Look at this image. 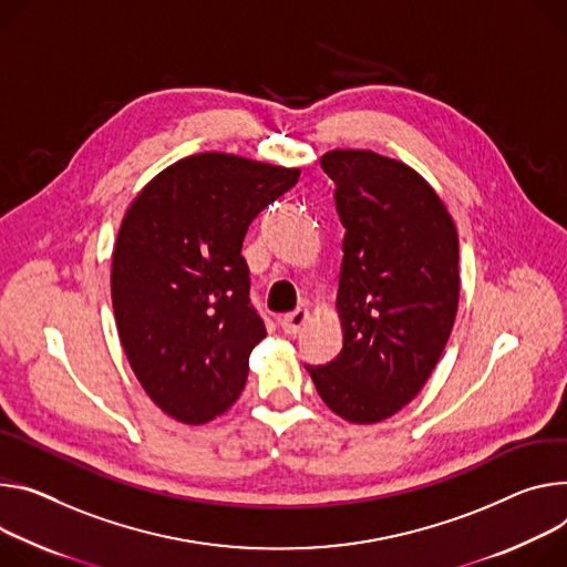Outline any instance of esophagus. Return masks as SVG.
I'll list each match as a JSON object with an SVG mask.
<instances>
[{
    "mask_svg": "<svg viewBox=\"0 0 567 567\" xmlns=\"http://www.w3.org/2000/svg\"><path fill=\"white\" fill-rule=\"evenodd\" d=\"M307 321H310V312H307L305 307H298V310H293L291 315H287V317L280 319V326H282V330H285L287 334H298V332L305 328Z\"/></svg>",
    "mask_w": 567,
    "mask_h": 567,
    "instance_id": "obj_1",
    "label": "esophagus"
}]
</instances>
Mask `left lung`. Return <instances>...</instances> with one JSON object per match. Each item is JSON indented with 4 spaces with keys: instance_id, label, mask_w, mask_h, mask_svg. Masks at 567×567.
I'll list each match as a JSON object with an SVG mask.
<instances>
[{
    "instance_id": "obj_1",
    "label": "left lung",
    "mask_w": 567,
    "mask_h": 567,
    "mask_svg": "<svg viewBox=\"0 0 567 567\" xmlns=\"http://www.w3.org/2000/svg\"><path fill=\"white\" fill-rule=\"evenodd\" d=\"M343 235L337 312L343 348L310 371L348 423L373 425L409 404L432 375L458 305V237L436 189L369 148L321 158Z\"/></svg>"
}]
</instances>
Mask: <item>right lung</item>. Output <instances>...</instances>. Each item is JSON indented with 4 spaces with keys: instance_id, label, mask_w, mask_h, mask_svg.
I'll use <instances>...</instances> for the list:
<instances>
[{
    "instance_id": "add662e5",
    "label": "right lung",
    "mask_w": 567,
    "mask_h": 567,
    "mask_svg": "<svg viewBox=\"0 0 567 567\" xmlns=\"http://www.w3.org/2000/svg\"><path fill=\"white\" fill-rule=\"evenodd\" d=\"M300 169L196 153L131 200L113 248L111 293L128 364L167 416L203 425L237 402L248 354L267 337L241 244Z\"/></svg>"
}]
</instances>
